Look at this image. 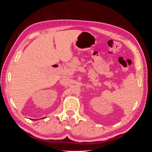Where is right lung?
<instances>
[{"instance_id": "add662e5", "label": "right lung", "mask_w": 152, "mask_h": 152, "mask_svg": "<svg viewBox=\"0 0 152 152\" xmlns=\"http://www.w3.org/2000/svg\"><path fill=\"white\" fill-rule=\"evenodd\" d=\"M34 121H35V120H34Z\"/></svg>"}]
</instances>
